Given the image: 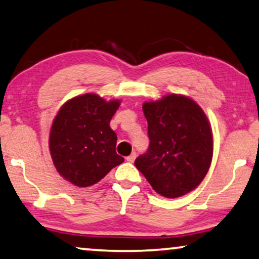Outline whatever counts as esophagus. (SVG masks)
Returning <instances> with one entry per match:
<instances>
[{"label": "esophagus", "mask_w": 259, "mask_h": 259, "mask_svg": "<svg viewBox=\"0 0 259 259\" xmlns=\"http://www.w3.org/2000/svg\"><path fill=\"white\" fill-rule=\"evenodd\" d=\"M135 159H136V152H133V154H131L130 156H128V157H126V161L130 162V163H133Z\"/></svg>", "instance_id": "obj_1"}]
</instances>
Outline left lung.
Returning a JSON list of instances; mask_svg holds the SVG:
<instances>
[{"label": "left lung", "instance_id": "left-lung-1", "mask_svg": "<svg viewBox=\"0 0 259 259\" xmlns=\"http://www.w3.org/2000/svg\"><path fill=\"white\" fill-rule=\"evenodd\" d=\"M150 140L135 165L163 197L177 198L198 187L212 161V129L192 98L167 94L144 102Z\"/></svg>", "mask_w": 259, "mask_h": 259}]
</instances>
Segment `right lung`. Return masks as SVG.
<instances>
[{
	"label": "right lung",
	"instance_id": "add662e5",
	"mask_svg": "<svg viewBox=\"0 0 259 259\" xmlns=\"http://www.w3.org/2000/svg\"><path fill=\"white\" fill-rule=\"evenodd\" d=\"M119 100L97 94L68 100L58 110L49 133V151L57 172L78 188L92 187L124 158L116 154L117 136L110 128Z\"/></svg>",
	"mask_w": 259,
	"mask_h": 259
}]
</instances>
